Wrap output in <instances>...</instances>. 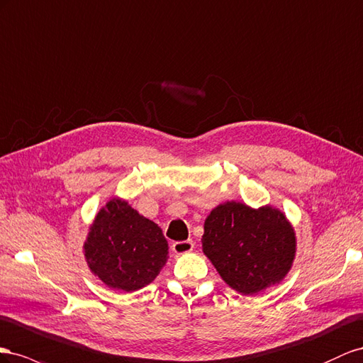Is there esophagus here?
<instances>
[{"label":"esophagus","mask_w":363,"mask_h":363,"mask_svg":"<svg viewBox=\"0 0 363 363\" xmlns=\"http://www.w3.org/2000/svg\"><path fill=\"white\" fill-rule=\"evenodd\" d=\"M194 247V243L191 240H184V242H174L172 245V250L174 254L178 255H182V254H187V252H191Z\"/></svg>","instance_id":"obj_1"}]
</instances>
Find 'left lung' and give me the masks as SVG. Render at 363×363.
<instances>
[{
    "instance_id": "1",
    "label": "left lung",
    "mask_w": 363,
    "mask_h": 363,
    "mask_svg": "<svg viewBox=\"0 0 363 363\" xmlns=\"http://www.w3.org/2000/svg\"><path fill=\"white\" fill-rule=\"evenodd\" d=\"M202 250L228 286L252 295L279 283L291 271L296 240L291 222L279 210H254L231 201L206 217Z\"/></svg>"
}]
</instances>
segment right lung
<instances>
[{
	"label": "right lung",
	"instance_id": "right-lung-1",
	"mask_svg": "<svg viewBox=\"0 0 363 363\" xmlns=\"http://www.w3.org/2000/svg\"><path fill=\"white\" fill-rule=\"evenodd\" d=\"M91 272L112 289L133 292L152 283L167 262L161 228L121 199H111L96 216L85 242Z\"/></svg>",
	"mask_w": 363,
	"mask_h": 363
}]
</instances>
